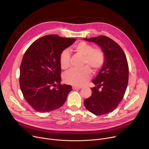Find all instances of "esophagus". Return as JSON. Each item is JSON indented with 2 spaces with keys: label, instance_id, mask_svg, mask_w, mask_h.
<instances>
[{
  "label": "esophagus",
  "instance_id": "obj_1",
  "mask_svg": "<svg viewBox=\"0 0 149 149\" xmlns=\"http://www.w3.org/2000/svg\"><path fill=\"white\" fill-rule=\"evenodd\" d=\"M82 88V87H77V86H72V89L74 90H78V89H81Z\"/></svg>",
  "mask_w": 149,
  "mask_h": 149
}]
</instances>
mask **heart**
<instances>
[{"label": "heart", "instance_id": "b5f03b06", "mask_svg": "<svg viewBox=\"0 0 149 149\" xmlns=\"http://www.w3.org/2000/svg\"><path fill=\"white\" fill-rule=\"evenodd\" d=\"M74 51L84 56L83 65L81 68H72L63 75L64 81L75 86H81L91 77L92 72L89 66L94 71H98L104 65L105 56L102 49L99 47L93 48L86 42L81 41L74 46ZM71 54L68 49L63 50L59 55V63L62 69L67 70L70 67ZM88 66H87V65Z\"/></svg>", "mask_w": 149, "mask_h": 149}]
</instances>
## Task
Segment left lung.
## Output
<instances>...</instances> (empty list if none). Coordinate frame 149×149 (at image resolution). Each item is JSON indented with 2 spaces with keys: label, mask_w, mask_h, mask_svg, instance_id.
I'll list each match as a JSON object with an SVG mask.
<instances>
[{
  "label": "left lung",
  "mask_w": 149,
  "mask_h": 149,
  "mask_svg": "<svg viewBox=\"0 0 149 149\" xmlns=\"http://www.w3.org/2000/svg\"><path fill=\"white\" fill-rule=\"evenodd\" d=\"M84 39L98 44L105 56L103 67L93 81L97 87L91 88L92 94L84 104L95 115L107 114L118 107L124 97L129 81L128 62L122 48L111 38L100 35Z\"/></svg>",
  "instance_id": "8db88e82"
}]
</instances>
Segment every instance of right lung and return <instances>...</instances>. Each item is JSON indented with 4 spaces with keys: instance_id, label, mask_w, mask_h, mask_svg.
I'll return each mask as SVG.
<instances>
[{
    "instance_id": "obj_1",
    "label": "right lung",
    "mask_w": 149,
    "mask_h": 149,
    "mask_svg": "<svg viewBox=\"0 0 149 149\" xmlns=\"http://www.w3.org/2000/svg\"><path fill=\"white\" fill-rule=\"evenodd\" d=\"M75 40L48 35L36 40L26 51L20 67L19 84L25 100L36 111L58 109L72 91L71 86L61 84L59 58Z\"/></svg>"
}]
</instances>
